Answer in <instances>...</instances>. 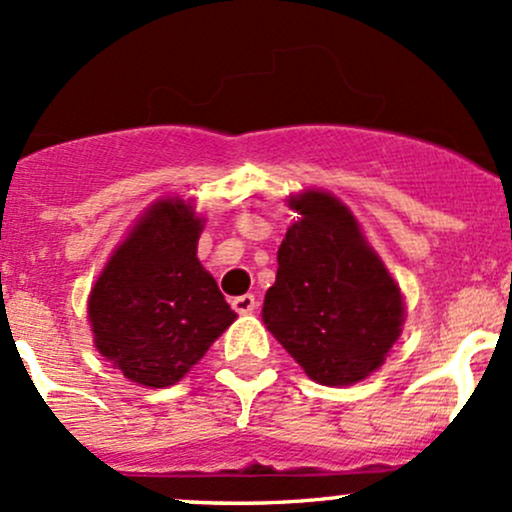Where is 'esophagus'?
<instances>
[{
  "mask_svg": "<svg viewBox=\"0 0 512 512\" xmlns=\"http://www.w3.org/2000/svg\"><path fill=\"white\" fill-rule=\"evenodd\" d=\"M231 305H233V310H236V313H240V315H248V313H252V310L257 308V298L252 296V293H245V296L233 298Z\"/></svg>",
  "mask_w": 512,
  "mask_h": 512,
  "instance_id": "esophagus-1",
  "label": "esophagus"
}]
</instances>
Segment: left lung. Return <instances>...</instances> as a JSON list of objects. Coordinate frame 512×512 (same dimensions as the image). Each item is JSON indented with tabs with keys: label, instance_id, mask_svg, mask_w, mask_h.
I'll use <instances>...</instances> for the list:
<instances>
[{
	"label": "left lung",
	"instance_id": "1",
	"mask_svg": "<svg viewBox=\"0 0 512 512\" xmlns=\"http://www.w3.org/2000/svg\"><path fill=\"white\" fill-rule=\"evenodd\" d=\"M289 204L301 219L279 245L262 320L310 380L354 385L399 339L402 293L337 197L305 190Z\"/></svg>",
	"mask_w": 512,
	"mask_h": 512
}]
</instances>
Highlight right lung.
Instances as JSON below:
<instances>
[{
    "label": "right lung",
    "mask_w": 512,
    "mask_h": 512,
    "mask_svg": "<svg viewBox=\"0 0 512 512\" xmlns=\"http://www.w3.org/2000/svg\"><path fill=\"white\" fill-rule=\"evenodd\" d=\"M202 228L190 204L158 199L93 284V342L132 383L175 385L236 320L197 260Z\"/></svg>",
    "instance_id": "add662e5"
}]
</instances>
